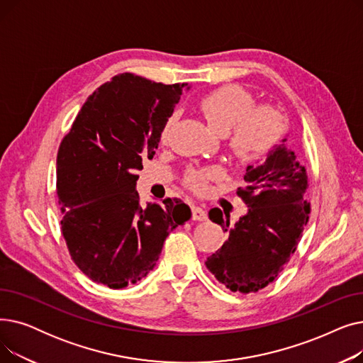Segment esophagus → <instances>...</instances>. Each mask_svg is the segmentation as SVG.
I'll use <instances>...</instances> for the list:
<instances>
[{
	"mask_svg": "<svg viewBox=\"0 0 363 363\" xmlns=\"http://www.w3.org/2000/svg\"><path fill=\"white\" fill-rule=\"evenodd\" d=\"M191 212H193V219L194 220H206L207 215H206V211L203 207L200 206H193L191 207Z\"/></svg>",
	"mask_w": 363,
	"mask_h": 363,
	"instance_id": "34e87169",
	"label": "esophagus"
}]
</instances>
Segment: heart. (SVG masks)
<instances>
[{"label":"heart","mask_w":363,"mask_h":363,"mask_svg":"<svg viewBox=\"0 0 363 363\" xmlns=\"http://www.w3.org/2000/svg\"><path fill=\"white\" fill-rule=\"evenodd\" d=\"M199 108L218 135H226L234 159L242 164L262 160L281 141L285 125L278 110L262 106L253 107L252 95L237 85H226L206 94ZM175 116H170L160 129L159 140H169ZM218 177L216 169L191 170L186 184L194 191H204L207 182Z\"/></svg>","instance_id":"obj_1"}]
</instances>
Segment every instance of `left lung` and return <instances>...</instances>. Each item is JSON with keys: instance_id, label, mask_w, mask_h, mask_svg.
I'll list each match as a JSON object with an SVG mask.
<instances>
[{"instance_id": "obj_1", "label": "left lung", "mask_w": 363, "mask_h": 363, "mask_svg": "<svg viewBox=\"0 0 363 363\" xmlns=\"http://www.w3.org/2000/svg\"><path fill=\"white\" fill-rule=\"evenodd\" d=\"M284 138L263 162L245 167L244 186L237 194L249 211L230 226V213L215 207L212 222L228 234L206 266L231 291L256 293L271 284L294 255L308 225V174Z\"/></svg>"}]
</instances>
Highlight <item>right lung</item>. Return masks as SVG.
I'll list each match as a JSON object with an SVG mask.
<instances>
[{
  "label": "right lung",
  "mask_w": 363,
  "mask_h": 363,
  "mask_svg": "<svg viewBox=\"0 0 363 363\" xmlns=\"http://www.w3.org/2000/svg\"><path fill=\"white\" fill-rule=\"evenodd\" d=\"M186 84L116 74L89 95L57 155L62 233L76 266L118 290L155 268L170 231L191 218L178 199L140 204L137 170Z\"/></svg>",
  "instance_id": "add662e5"
}]
</instances>
